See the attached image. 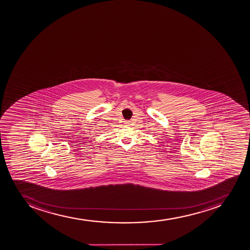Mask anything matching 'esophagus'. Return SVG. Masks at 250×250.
Listing matches in <instances>:
<instances>
[{
    "mask_svg": "<svg viewBox=\"0 0 250 250\" xmlns=\"http://www.w3.org/2000/svg\"><path fill=\"white\" fill-rule=\"evenodd\" d=\"M126 124H127V125L130 124V122H126Z\"/></svg>",
    "mask_w": 250,
    "mask_h": 250,
    "instance_id": "1",
    "label": "esophagus"
}]
</instances>
